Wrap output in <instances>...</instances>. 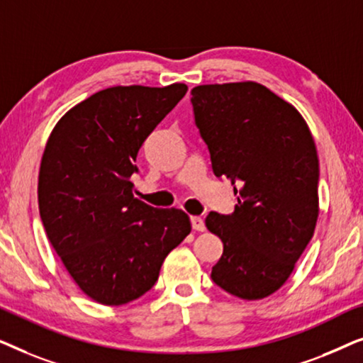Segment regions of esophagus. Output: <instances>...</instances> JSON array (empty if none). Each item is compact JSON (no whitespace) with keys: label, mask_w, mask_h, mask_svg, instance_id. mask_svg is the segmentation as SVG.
<instances>
[{"label":"esophagus","mask_w":363,"mask_h":363,"mask_svg":"<svg viewBox=\"0 0 363 363\" xmlns=\"http://www.w3.org/2000/svg\"><path fill=\"white\" fill-rule=\"evenodd\" d=\"M190 221H191L193 230H195V231H205V221H203L200 216H191Z\"/></svg>","instance_id":"1"}]
</instances>
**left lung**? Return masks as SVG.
I'll use <instances>...</instances> for the list:
<instances>
[{
	"label": "left lung",
	"mask_w": 363,
	"mask_h": 363,
	"mask_svg": "<svg viewBox=\"0 0 363 363\" xmlns=\"http://www.w3.org/2000/svg\"><path fill=\"white\" fill-rule=\"evenodd\" d=\"M191 106L213 172L238 196L231 215L211 211L205 220L223 241L211 279L240 299H262L284 284L314 236V138L289 102L257 82L198 86Z\"/></svg>",
	"instance_id": "left-lung-1"
}]
</instances>
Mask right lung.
<instances>
[{"label":"right lung","mask_w":363,"mask_h":363,"mask_svg":"<svg viewBox=\"0 0 363 363\" xmlns=\"http://www.w3.org/2000/svg\"><path fill=\"white\" fill-rule=\"evenodd\" d=\"M188 87L99 91L56 123L39 168L38 201L54 251L84 294L122 306L150 291L173 247L190 235L186 213L133 196L137 153Z\"/></svg>","instance_id":"obj_1"}]
</instances>
